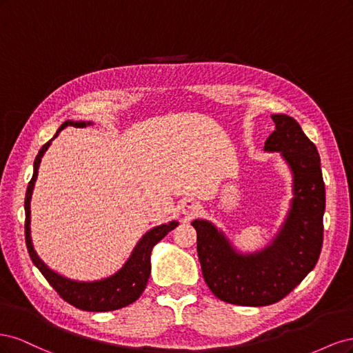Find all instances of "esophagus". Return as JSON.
Wrapping results in <instances>:
<instances>
[{
    "mask_svg": "<svg viewBox=\"0 0 353 353\" xmlns=\"http://www.w3.org/2000/svg\"><path fill=\"white\" fill-rule=\"evenodd\" d=\"M200 205H197V203L191 201V200H187L184 205H183V213L187 216V218H193L196 216L197 213L200 212Z\"/></svg>",
    "mask_w": 353,
    "mask_h": 353,
    "instance_id": "1",
    "label": "esophagus"
}]
</instances>
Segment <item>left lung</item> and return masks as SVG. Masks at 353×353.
<instances>
[{
    "mask_svg": "<svg viewBox=\"0 0 353 353\" xmlns=\"http://www.w3.org/2000/svg\"><path fill=\"white\" fill-rule=\"evenodd\" d=\"M275 131L265 150L281 152L294 178V199L281 232L270 248L243 256L208 221L196 219L203 279L221 301L266 306L281 301L314 270L323 248L325 187L315 144L293 117L274 114Z\"/></svg>",
    "mask_w": 353,
    "mask_h": 353,
    "instance_id": "left-lung-1",
    "label": "left lung"
}]
</instances>
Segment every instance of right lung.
Segmentation results:
<instances>
[{"label":"right lung","mask_w":353,"mask_h":353,"mask_svg":"<svg viewBox=\"0 0 353 353\" xmlns=\"http://www.w3.org/2000/svg\"><path fill=\"white\" fill-rule=\"evenodd\" d=\"M69 125L82 128L87 123L66 121L59 128L57 134L61 130H65V128ZM57 134L54 135V138L57 137ZM54 138H52V140H54ZM52 140H50L47 144L42 145L39 153L37 154L35 162H34V176H32V179L29 181V185L26 190L25 239H26V245H28L30 259L41 271V274L46 276V280L50 283L52 288H54L63 301L73 305L74 307L82 309V311H87V312H105V311H114V309L128 306L141 296V293L144 292V288L147 285L148 276H150V254H152L153 245L162 240L169 231H172L178 225V222L172 221L169 223H165V225H160L148 231L145 236L138 241L131 254V258L128 259L123 268L105 280L94 281V283H78V281L68 280L65 276L51 271L48 266L38 258L34 248H32L29 223H30V197H32V190H34V184L37 181L41 157L44 156Z\"/></svg>","instance_id":"obj_1"}]
</instances>
